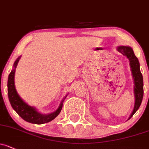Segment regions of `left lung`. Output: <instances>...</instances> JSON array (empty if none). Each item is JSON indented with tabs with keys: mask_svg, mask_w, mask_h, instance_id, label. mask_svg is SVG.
<instances>
[{
	"mask_svg": "<svg viewBox=\"0 0 149 149\" xmlns=\"http://www.w3.org/2000/svg\"><path fill=\"white\" fill-rule=\"evenodd\" d=\"M117 51L122 54L123 56H126L129 61V65L131 67V73H132L133 79H134V98H135V103H134V107L133 111L130 115L128 119L133 116L134 113L137 111L138 109L140 107L141 104L143 96V76L140 70V64L139 61L134 54V51L132 48L129 46H120L117 47Z\"/></svg>",
	"mask_w": 149,
	"mask_h": 149,
	"instance_id": "obj_1",
	"label": "left lung"
}]
</instances>
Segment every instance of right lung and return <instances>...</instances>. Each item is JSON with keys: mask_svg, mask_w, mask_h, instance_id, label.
I'll use <instances>...</instances> for the list:
<instances>
[{"mask_svg": "<svg viewBox=\"0 0 149 149\" xmlns=\"http://www.w3.org/2000/svg\"><path fill=\"white\" fill-rule=\"evenodd\" d=\"M21 57V56H19L14 62L13 68L9 74L8 79V95L10 105H11L13 109L15 111V112L23 120L29 122V123H36V124H43V123L51 121L56 117H57L58 115L61 111L63 103L64 100L66 98L68 94L63 98L59 107L54 112L48 114H43L38 112L35 107L29 106L25 101H23V100L17 93V91L15 87V82H14L15 68H16V66Z\"/></svg>", "mask_w": 149, "mask_h": 149, "instance_id": "1", "label": "right lung"}]
</instances>
